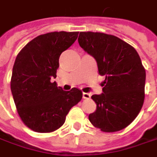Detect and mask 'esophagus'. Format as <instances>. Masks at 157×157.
<instances>
[{
	"mask_svg": "<svg viewBox=\"0 0 157 157\" xmlns=\"http://www.w3.org/2000/svg\"><path fill=\"white\" fill-rule=\"evenodd\" d=\"M90 98V95L89 94V93H86V92H83L82 93V98H84V99H89Z\"/></svg>",
	"mask_w": 157,
	"mask_h": 157,
	"instance_id": "esophagus-1",
	"label": "esophagus"
}]
</instances>
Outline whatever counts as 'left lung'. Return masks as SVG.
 I'll return each mask as SVG.
<instances>
[{
	"label": "left lung",
	"mask_w": 157,
	"mask_h": 157,
	"mask_svg": "<svg viewBox=\"0 0 157 157\" xmlns=\"http://www.w3.org/2000/svg\"><path fill=\"white\" fill-rule=\"evenodd\" d=\"M79 45L97 61L105 75L103 93L92 95L97 109L89 120L104 132H115L131 124L142 108L146 71L132 45L112 34L82 32Z\"/></svg>",
	"instance_id": "obj_1"
}]
</instances>
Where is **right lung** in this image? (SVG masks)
<instances>
[{"mask_svg": "<svg viewBox=\"0 0 157 157\" xmlns=\"http://www.w3.org/2000/svg\"><path fill=\"white\" fill-rule=\"evenodd\" d=\"M79 32H51L29 42L17 54L10 90L24 124L40 133L53 132L82 98L77 88L65 91L58 87L57 69L61 53L75 42Z\"/></svg>", "mask_w": 157, "mask_h": 157, "instance_id": "obj_1", "label": "right lung"}]
</instances>
